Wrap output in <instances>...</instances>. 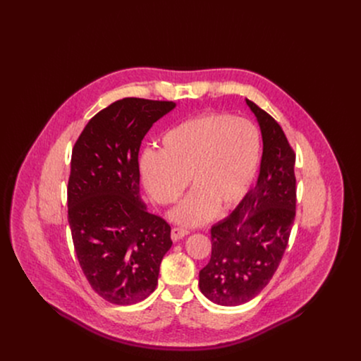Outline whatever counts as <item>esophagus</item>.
I'll return each mask as SVG.
<instances>
[{"mask_svg": "<svg viewBox=\"0 0 361 361\" xmlns=\"http://www.w3.org/2000/svg\"><path fill=\"white\" fill-rule=\"evenodd\" d=\"M188 230H185V228H181V227H174L173 230H171V238H173V241H178V240H181L183 237H185V235H188Z\"/></svg>", "mask_w": 361, "mask_h": 361, "instance_id": "1", "label": "esophagus"}]
</instances>
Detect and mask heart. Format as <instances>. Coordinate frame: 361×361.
Listing matches in <instances>:
<instances>
[{
  "instance_id": "b5f03b06",
  "label": "heart",
  "mask_w": 361,
  "mask_h": 361,
  "mask_svg": "<svg viewBox=\"0 0 361 361\" xmlns=\"http://www.w3.org/2000/svg\"><path fill=\"white\" fill-rule=\"evenodd\" d=\"M263 140L255 124L227 113L191 117L167 130L160 149L140 159L142 181L152 198L176 201L190 183L192 192L173 212V219L197 226L220 207L230 210L251 188L262 163Z\"/></svg>"
}]
</instances>
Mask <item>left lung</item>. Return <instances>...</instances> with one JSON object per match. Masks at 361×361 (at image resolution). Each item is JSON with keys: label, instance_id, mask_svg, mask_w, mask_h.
Instances as JSON below:
<instances>
[{"label": "left lung", "instance_id": "1", "mask_svg": "<svg viewBox=\"0 0 361 361\" xmlns=\"http://www.w3.org/2000/svg\"><path fill=\"white\" fill-rule=\"evenodd\" d=\"M263 135V157L254 188L212 227V259L200 271V290L221 305L252 300L273 279L295 219V152L280 124L245 99Z\"/></svg>", "mask_w": 361, "mask_h": 361}]
</instances>
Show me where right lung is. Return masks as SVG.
<instances>
[{"mask_svg": "<svg viewBox=\"0 0 361 361\" xmlns=\"http://www.w3.org/2000/svg\"><path fill=\"white\" fill-rule=\"evenodd\" d=\"M173 101L123 98L97 113L71 156L68 223L81 270L104 300L130 305L157 287L170 250V224L140 197L138 152L151 126Z\"/></svg>", "mask_w": 361, "mask_h": 361, "instance_id": "1", "label": "right lung"}]
</instances>
